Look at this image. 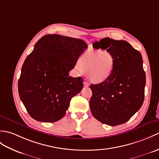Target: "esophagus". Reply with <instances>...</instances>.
Masks as SVG:
<instances>
[{"mask_svg": "<svg viewBox=\"0 0 159 159\" xmlns=\"http://www.w3.org/2000/svg\"><path fill=\"white\" fill-rule=\"evenodd\" d=\"M83 84H84V87H87L89 86V83H88V82H87V81H84Z\"/></svg>", "mask_w": 159, "mask_h": 159, "instance_id": "esophagus-1", "label": "esophagus"}]
</instances>
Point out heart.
Returning a JSON list of instances; mask_svg holds the SVG:
<instances>
[{
    "mask_svg": "<svg viewBox=\"0 0 159 159\" xmlns=\"http://www.w3.org/2000/svg\"><path fill=\"white\" fill-rule=\"evenodd\" d=\"M77 69L87 73L88 79L93 83H102L112 75L114 58L108 51H87L79 60Z\"/></svg>",
    "mask_w": 159,
    "mask_h": 159,
    "instance_id": "b5f03b06",
    "label": "heart"
}]
</instances>
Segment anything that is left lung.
I'll return each mask as SVG.
<instances>
[{
	"instance_id": "8db88e82",
	"label": "left lung",
	"mask_w": 159,
	"mask_h": 159,
	"mask_svg": "<svg viewBox=\"0 0 159 159\" xmlns=\"http://www.w3.org/2000/svg\"><path fill=\"white\" fill-rule=\"evenodd\" d=\"M93 47L111 53L114 67L108 79L90 85L91 113L110 126L126 123L140 109L144 99L146 74L142 55L127 41L110 38L94 43Z\"/></svg>"
}]
</instances>
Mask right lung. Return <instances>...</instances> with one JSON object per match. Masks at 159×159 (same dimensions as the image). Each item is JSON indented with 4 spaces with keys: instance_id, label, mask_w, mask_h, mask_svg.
<instances>
[{
    "instance_id": "right-lung-1",
    "label": "right lung",
    "mask_w": 159,
    "mask_h": 159,
    "mask_svg": "<svg viewBox=\"0 0 159 159\" xmlns=\"http://www.w3.org/2000/svg\"><path fill=\"white\" fill-rule=\"evenodd\" d=\"M87 48L84 40L59 34L43 36L21 68L18 80L21 100L32 119L53 123L64 116L83 80L69 76Z\"/></svg>"
}]
</instances>
